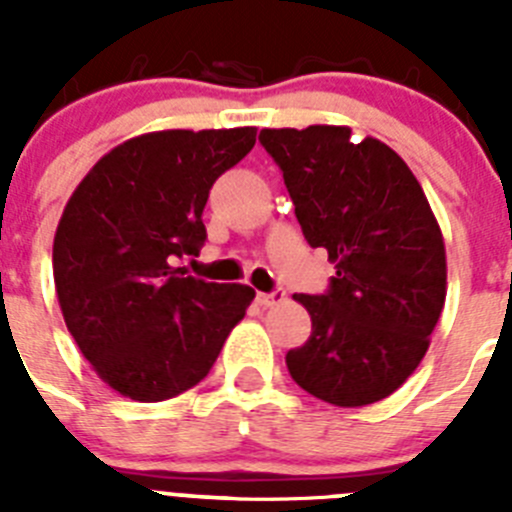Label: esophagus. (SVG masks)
I'll use <instances>...</instances> for the list:
<instances>
[{
    "label": "esophagus",
    "instance_id": "obj_1",
    "mask_svg": "<svg viewBox=\"0 0 512 512\" xmlns=\"http://www.w3.org/2000/svg\"><path fill=\"white\" fill-rule=\"evenodd\" d=\"M284 300H287V292H284V289H274V292H259V295H256V302L264 307L282 305Z\"/></svg>",
    "mask_w": 512,
    "mask_h": 512
}]
</instances>
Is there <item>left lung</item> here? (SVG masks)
Listing matches in <instances>:
<instances>
[{
	"mask_svg": "<svg viewBox=\"0 0 512 512\" xmlns=\"http://www.w3.org/2000/svg\"><path fill=\"white\" fill-rule=\"evenodd\" d=\"M312 248L336 264L325 295H295L312 333L287 354L302 390L338 408L390 397L418 369L446 302V248L408 164L346 125L266 128Z\"/></svg>",
	"mask_w": 512,
	"mask_h": 512,
	"instance_id": "left-lung-1",
	"label": "left lung"
}]
</instances>
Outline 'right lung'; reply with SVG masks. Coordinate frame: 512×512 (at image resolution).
I'll return each mask as SVG.
<instances>
[{
  "instance_id": "obj_1",
  "label": "right lung",
  "mask_w": 512,
  "mask_h": 512,
  "mask_svg": "<svg viewBox=\"0 0 512 512\" xmlns=\"http://www.w3.org/2000/svg\"><path fill=\"white\" fill-rule=\"evenodd\" d=\"M256 128L158 130L104 153L63 207L53 279L66 328L122 397L161 402L202 382L256 297L246 284L187 277L202 212Z\"/></svg>"
}]
</instances>
